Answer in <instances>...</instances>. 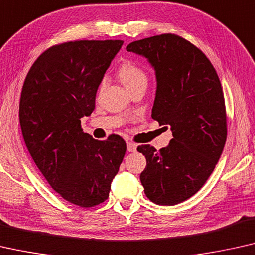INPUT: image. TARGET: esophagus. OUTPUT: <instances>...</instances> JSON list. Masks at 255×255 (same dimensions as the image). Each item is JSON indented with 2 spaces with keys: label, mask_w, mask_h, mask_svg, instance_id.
<instances>
[{
  "label": "esophagus",
  "mask_w": 255,
  "mask_h": 255,
  "mask_svg": "<svg viewBox=\"0 0 255 255\" xmlns=\"http://www.w3.org/2000/svg\"><path fill=\"white\" fill-rule=\"evenodd\" d=\"M137 145L135 144L134 142H127V151L128 152H135Z\"/></svg>",
  "instance_id": "1"
}]
</instances>
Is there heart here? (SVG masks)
I'll use <instances>...</instances> for the list:
<instances>
[{
    "instance_id": "1",
    "label": "heart",
    "mask_w": 255,
    "mask_h": 255,
    "mask_svg": "<svg viewBox=\"0 0 255 255\" xmlns=\"http://www.w3.org/2000/svg\"><path fill=\"white\" fill-rule=\"evenodd\" d=\"M118 77L121 81L125 87H126L129 91L134 90L135 88L139 87L142 84H146V73L142 67L137 66L134 62L130 61H126V62L121 63L120 67L118 68ZM106 81L103 80L100 82L98 92H102V90L105 87Z\"/></svg>"
}]
</instances>
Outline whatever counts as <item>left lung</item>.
Listing matches in <instances>:
<instances>
[{"instance_id":"left-lung-1","label":"left lung","mask_w":255,"mask_h":255,"mask_svg":"<svg viewBox=\"0 0 255 255\" xmlns=\"http://www.w3.org/2000/svg\"><path fill=\"white\" fill-rule=\"evenodd\" d=\"M157 78L152 119L168 125L170 144L139 145L146 158L139 175L151 202L174 206L198 193L213 173L227 141V111L218 75L202 51L180 35L164 33L130 42Z\"/></svg>"}]
</instances>
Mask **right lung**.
Wrapping results in <instances>:
<instances>
[{
	"mask_svg": "<svg viewBox=\"0 0 255 255\" xmlns=\"http://www.w3.org/2000/svg\"><path fill=\"white\" fill-rule=\"evenodd\" d=\"M123 44L76 40L52 46L32 64L21 89L19 123L32 159L57 194L83 208L109 198L127 150L119 135L98 141L81 126V118L95 110L100 82Z\"/></svg>",
	"mask_w": 255,
	"mask_h": 255,
	"instance_id": "add662e5",
	"label": "right lung"
}]
</instances>
